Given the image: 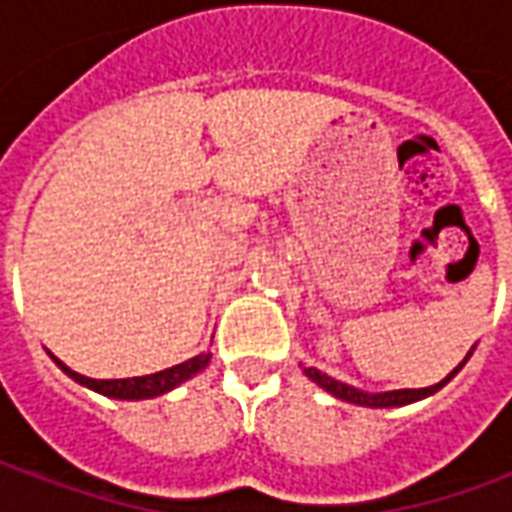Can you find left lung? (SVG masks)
I'll return each instance as SVG.
<instances>
[{
  "label": "left lung",
  "instance_id": "obj_1",
  "mask_svg": "<svg viewBox=\"0 0 512 512\" xmlns=\"http://www.w3.org/2000/svg\"><path fill=\"white\" fill-rule=\"evenodd\" d=\"M472 356V351L466 354V359ZM466 359H463L461 365L452 370L450 376L439 381V384L425 386V389H392V392H362V389H356V386H348L343 381H334L332 376H326L321 370H315V367H304V376L315 381V384L326 389L329 395L340 397L345 403H356V406H367V408H392V406H406V403H414V400H422V397L433 395V392H439L441 386L447 384L463 365H466Z\"/></svg>",
  "mask_w": 512,
  "mask_h": 512
}]
</instances>
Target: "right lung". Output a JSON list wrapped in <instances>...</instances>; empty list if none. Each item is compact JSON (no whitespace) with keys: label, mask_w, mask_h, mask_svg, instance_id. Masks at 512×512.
I'll return each mask as SVG.
<instances>
[{"label":"right lung","mask_w":512,"mask_h":512,"mask_svg":"<svg viewBox=\"0 0 512 512\" xmlns=\"http://www.w3.org/2000/svg\"><path fill=\"white\" fill-rule=\"evenodd\" d=\"M57 367H60L65 376H71L76 384L87 386V389H93L98 395L106 397H115V400H147V397H158L169 392V389H175L183 381H189L191 376H197L200 370L208 367L211 362V354H200V356H191L189 362H180L175 367H167V370H161V373H150V376H136V378H112V381H98V378H87L82 373H76L68 365H62L57 356H51Z\"/></svg>","instance_id":"right-lung-1"}]
</instances>
